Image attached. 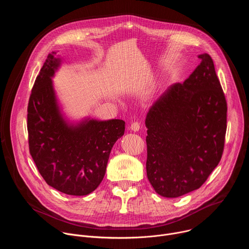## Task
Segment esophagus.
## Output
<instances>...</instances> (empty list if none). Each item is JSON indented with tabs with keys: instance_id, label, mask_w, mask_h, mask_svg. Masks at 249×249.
Here are the masks:
<instances>
[{
	"instance_id": "1",
	"label": "esophagus",
	"mask_w": 249,
	"mask_h": 249,
	"mask_svg": "<svg viewBox=\"0 0 249 249\" xmlns=\"http://www.w3.org/2000/svg\"><path fill=\"white\" fill-rule=\"evenodd\" d=\"M130 128H131V130H132V131L137 132V131H139V130H140V128H141V124H140V122H138V121L133 122V123L131 124Z\"/></svg>"
}]
</instances>
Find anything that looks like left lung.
I'll use <instances>...</instances> for the list:
<instances>
[{
	"label": "left lung",
	"mask_w": 249,
	"mask_h": 249,
	"mask_svg": "<svg viewBox=\"0 0 249 249\" xmlns=\"http://www.w3.org/2000/svg\"><path fill=\"white\" fill-rule=\"evenodd\" d=\"M198 58L189 78L171 85L146 118L148 179L166 198L200 188L224 152L226 96L211 56Z\"/></svg>",
	"instance_id": "1"
}]
</instances>
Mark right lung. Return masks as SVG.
Returning <instances> with one entry per match:
<instances>
[{"mask_svg":"<svg viewBox=\"0 0 249 249\" xmlns=\"http://www.w3.org/2000/svg\"><path fill=\"white\" fill-rule=\"evenodd\" d=\"M48 54L27 106L29 153L48 185L74 196L91 193L102 181L111 149L125 122L86 120L76 126L62 117L51 78L60 65Z\"/></svg>","mask_w":249,"mask_h":249,"instance_id":"add662e5","label":"right lung"}]
</instances>
